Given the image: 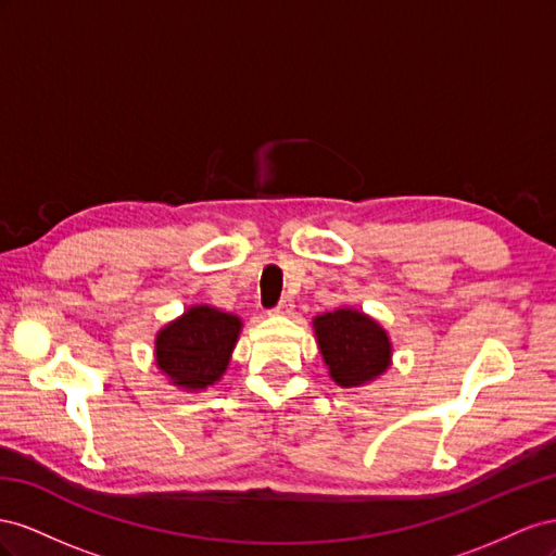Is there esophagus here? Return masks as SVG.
<instances>
[{
    "label": "esophagus",
    "instance_id": "34e87169",
    "mask_svg": "<svg viewBox=\"0 0 556 556\" xmlns=\"http://www.w3.org/2000/svg\"><path fill=\"white\" fill-rule=\"evenodd\" d=\"M291 312H293V300L291 298H281L279 305L273 309V314H281V316H287Z\"/></svg>",
    "mask_w": 556,
    "mask_h": 556
}]
</instances>
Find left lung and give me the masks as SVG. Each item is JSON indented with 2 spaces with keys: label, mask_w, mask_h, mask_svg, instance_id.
<instances>
[{
  "label": "left lung",
  "mask_w": 556,
  "mask_h": 556,
  "mask_svg": "<svg viewBox=\"0 0 556 556\" xmlns=\"http://www.w3.org/2000/svg\"><path fill=\"white\" fill-rule=\"evenodd\" d=\"M314 338L332 382L342 389L372 384L393 363L387 328L356 307H338L312 319Z\"/></svg>",
  "instance_id": "8db88e82"
}]
</instances>
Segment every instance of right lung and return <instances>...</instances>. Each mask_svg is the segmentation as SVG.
I'll use <instances>...</instances> for the list:
<instances>
[{
  "label": "right lung",
  "instance_id": "obj_1",
  "mask_svg": "<svg viewBox=\"0 0 556 556\" xmlns=\"http://www.w3.org/2000/svg\"><path fill=\"white\" fill-rule=\"evenodd\" d=\"M244 321L212 305H190L155 332V368L172 387L200 393L220 382Z\"/></svg>",
  "mask_w": 556,
  "mask_h": 556
}]
</instances>
